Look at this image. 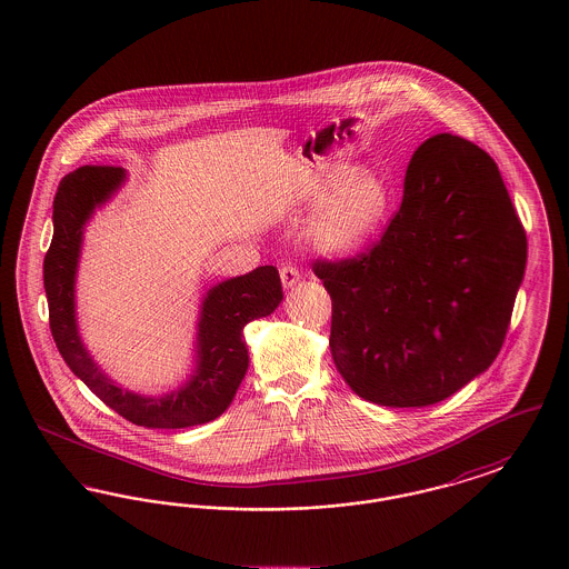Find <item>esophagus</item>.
Wrapping results in <instances>:
<instances>
[{
    "label": "esophagus",
    "instance_id": "obj_1",
    "mask_svg": "<svg viewBox=\"0 0 569 569\" xmlns=\"http://www.w3.org/2000/svg\"><path fill=\"white\" fill-rule=\"evenodd\" d=\"M279 277H281V283H283L286 290L295 288L298 281H300V272H298L297 267H290V264H283V267L279 269Z\"/></svg>",
    "mask_w": 569,
    "mask_h": 569
}]
</instances>
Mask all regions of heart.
Wrapping results in <instances>:
<instances>
[{
    "label": "heart",
    "instance_id": "heart-1",
    "mask_svg": "<svg viewBox=\"0 0 569 569\" xmlns=\"http://www.w3.org/2000/svg\"><path fill=\"white\" fill-rule=\"evenodd\" d=\"M300 200L316 207L302 237L326 258H350L365 249L390 213L386 181L352 166H328L305 186Z\"/></svg>",
    "mask_w": 569,
    "mask_h": 569
}]
</instances>
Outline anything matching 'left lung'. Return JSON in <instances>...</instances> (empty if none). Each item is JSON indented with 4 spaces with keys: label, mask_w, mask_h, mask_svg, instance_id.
<instances>
[{
    "label": "left lung",
    "mask_w": 569,
    "mask_h": 569,
    "mask_svg": "<svg viewBox=\"0 0 569 569\" xmlns=\"http://www.w3.org/2000/svg\"><path fill=\"white\" fill-rule=\"evenodd\" d=\"M525 264L527 234L497 163L465 138L431 136L378 243L313 264L332 300L337 371L378 406L448 399L501 350Z\"/></svg>",
    "instance_id": "8db88e82"
}]
</instances>
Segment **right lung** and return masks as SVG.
<instances>
[{"label":"right lung","instance_id":"obj_1","mask_svg":"<svg viewBox=\"0 0 569 569\" xmlns=\"http://www.w3.org/2000/svg\"><path fill=\"white\" fill-rule=\"evenodd\" d=\"M128 181L117 166H81L66 174L53 200V241L44 256V290L57 350L87 388L110 409L147 429H186L216 420L243 381L249 353L243 328L267 318L283 300L274 267H258L207 290L196 325L193 371L158 397L123 390L84 348L77 322V272L84 226Z\"/></svg>","mask_w":569,"mask_h":569}]
</instances>
